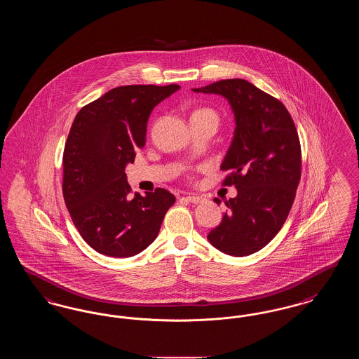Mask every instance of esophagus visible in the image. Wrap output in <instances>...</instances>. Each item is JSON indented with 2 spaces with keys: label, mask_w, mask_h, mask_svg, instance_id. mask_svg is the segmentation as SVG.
<instances>
[{
  "label": "esophagus",
  "mask_w": 359,
  "mask_h": 359,
  "mask_svg": "<svg viewBox=\"0 0 359 359\" xmlns=\"http://www.w3.org/2000/svg\"><path fill=\"white\" fill-rule=\"evenodd\" d=\"M184 199L188 201V202H191V203H194V205H198V203H202L203 201H205V198L203 196H201V195H187V196H184Z\"/></svg>",
  "instance_id": "obj_1"
}]
</instances>
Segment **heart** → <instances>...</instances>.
Returning a JSON list of instances; mask_svg holds the SVG:
<instances>
[{
  "mask_svg": "<svg viewBox=\"0 0 359 359\" xmlns=\"http://www.w3.org/2000/svg\"><path fill=\"white\" fill-rule=\"evenodd\" d=\"M203 116L215 117V118L218 120V116H217V113H215L212 109H208V107H199V109L194 110V111H192V114H191V118H192V117H203Z\"/></svg>",
  "mask_w": 359,
  "mask_h": 359,
  "instance_id": "obj_1",
  "label": "heart"
}]
</instances>
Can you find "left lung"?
<instances>
[{
	"instance_id": "obj_1",
	"label": "left lung",
	"mask_w": 359,
	"mask_h": 359,
	"mask_svg": "<svg viewBox=\"0 0 359 359\" xmlns=\"http://www.w3.org/2000/svg\"><path fill=\"white\" fill-rule=\"evenodd\" d=\"M194 91L222 95L236 117L221 170L230 171L223 186H236L238 194L226 202L229 211L207 239L229 256L253 255L280 231L296 196L302 148L294 122L283 103L245 79H224Z\"/></svg>"
}]
</instances>
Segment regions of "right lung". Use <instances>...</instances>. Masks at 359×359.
Here are the masks:
<instances>
[{
  "instance_id": "obj_1",
  "label": "right lung",
  "mask_w": 359,
  "mask_h": 359,
  "mask_svg": "<svg viewBox=\"0 0 359 359\" xmlns=\"http://www.w3.org/2000/svg\"><path fill=\"white\" fill-rule=\"evenodd\" d=\"M179 88L116 87L83 106L72 122L63 154V196L79 234L101 255L132 257L147 249L175 203L164 188L132 198L125 167L145 145L154 106Z\"/></svg>"
}]
</instances>
